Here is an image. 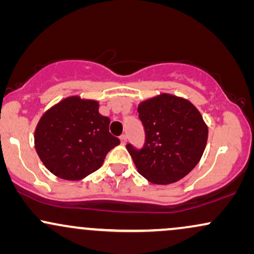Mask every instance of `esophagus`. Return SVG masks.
Returning <instances> with one entry per match:
<instances>
[{"label":"esophagus","instance_id":"esophagus-1","mask_svg":"<svg viewBox=\"0 0 254 254\" xmlns=\"http://www.w3.org/2000/svg\"><path fill=\"white\" fill-rule=\"evenodd\" d=\"M121 141H122V143H123V144L127 143V135H122V136H121Z\"/></svg>","mask_w":254,"mask_h":254}]
</instances>
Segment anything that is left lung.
I'll return each instance as SVG.
<instances>
[{"label": "left lung", "instance_id": "obj_1", "mask_svg": "<svg viewBox=\"0 0 254 254\" xmlns=\"http://www.w3.org/2000/svg\"><path fill=\"white\" fill-rule=\"evenodd\" d=\"M145 142L127 144L137 171L153 184L167 185L188 176L202 157L208 127L189 100L161 94L138 105Z\"/></svg>", "mask_w": 254, "mask_h": 254}]
</instances>
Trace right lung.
Masks as SVG:
<instances>
[{
	"mask_svg": "<svg viewBox=\"0 0 254 254\" xmlns=\"http://www.w3.org/2000/svg\"><path fill=\"white\" fill-rule=\"evenodd\" d=\"M110 118L99 113V103L70 97L40 118L34 132L36 150L45 167L58 178L80 180L104 164L121 143L109 131Z\"/></svg>",
	"mask_w": 254,
	"mask_h": 254,
	"instance_id": "add662e5",
	"label": "right lung"
}]
</instances>
